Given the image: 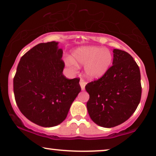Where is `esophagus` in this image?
Returning <instances> with one entry per match:
<instances>
[{"instance_id": "obj_1", "label": "esophagus", "mask_w": 156, "mask_h": 156, "mask_svg": "<svg viewBox=\"0 0 156 156\" xmlns=\"http://www.w3.org/2000/svg\"><path fill=\"white\" fill-rule=\"evenodd\" d=\"M80 87H81L82 90H85V85H86V82L84 81V80H82V79L80 80Z\"/></svg>"}]
</instances>
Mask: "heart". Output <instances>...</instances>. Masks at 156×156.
<instances>
[{
  "label": "heart",
  "mask_w": 156,
  "mask_h": 156,
  "mask_svg": "<svg viewBox=\"0 0 156 156\" xmlns=\"http://www.w3.org/2000/svg\"><path fill=\"white\" fill-rule=\"evenodd\" d=\"M112 61V55L109 49L93 46L78 47L73 51L71 58L65 59L66 65L74 72L77 71V63L85 66L86 76L90 80L103 76L110 67Z\"/></svg>",
  "instance_id": "1"
}]
</instances>
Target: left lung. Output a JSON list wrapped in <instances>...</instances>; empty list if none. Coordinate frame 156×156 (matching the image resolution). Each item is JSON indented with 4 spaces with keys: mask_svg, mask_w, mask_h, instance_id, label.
<instances>
[{
    "mask_svg": "<svg viewBox=\"0 0 156 156\" xmlns=\"http://www.w3.org/2000/svg\"><path fill=\"white\" fill-rule=\"evenodd\" d=\"M87 109L91 120L104 128L124 122L133 114L142 95L140 68L125 51L113 49L112 66L99 80L89 82Z\"/></svg>",
    "mask_w": 156,
    "mask_h": 156,
    "instance_id": "1",
    "label": "left lung"
}]
</instances>
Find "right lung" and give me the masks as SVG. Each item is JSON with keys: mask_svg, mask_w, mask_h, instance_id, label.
Returning a JSON list of instances; mask_svg holds the SVG:
<instances>
[{"mask_svg": "<svg viewBox=\"0 0 156 156\" xmlns=\"http://www.w3.org/2000/svg\"><path fill=\"white\" fill-rule=\"evenodd\" d=\"M58 42L38 44L20 59L14 78L16 103L25 118L42 127L59 125L81 91L80 79L63 74Z\"/></svg>", "mask_w": 156, "mask_h": 156, "instance_id": "1", "label": "right lung"}]
</instances>
